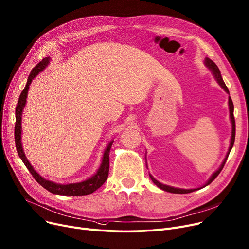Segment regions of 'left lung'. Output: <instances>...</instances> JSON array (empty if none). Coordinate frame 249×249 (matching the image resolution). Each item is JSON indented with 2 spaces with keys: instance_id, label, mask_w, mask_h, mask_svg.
Returning <instances> with one entry per match:
<instances>
[{
  "instance_id": "left-lung-1",
  "label": "left lung",
  "mask_w": 249,
  "mask_h": 249,
  "mask_svg": "<svg viewBox=\"0 0 249 249\" xmlns=\"http://www.w3.org/2000/svg\"><path fill=\"white\" fill-rule=\"evenodd\" d=\"M205 65L207 66V67L212 71V73H213V75H214V77H215V79L217 80V82L219 83V85L229 94V91H228V88L226 87V85H225V83H224V81H223V79H222V77H221V74H220V71H219V69H218V67H217V65L215 64L212 60H210L209 58H205ZM228 104H229V113H230V119H231V123H232V135H231V141H230V146H229V150H228V153H227V155H226V157H225V159H224V161L222 162V164H221V166H220V168L216 171V172H214L213 173V175L210 177V179L208 180V182L207 183L203 186V187H205V186H207L208 184H210L211 182L216 178L217 176H218V174L221 172V170L223 169V167H224V164H225V162H226V160H227V158H228V155H229V153H230V151H231V149H232V147H233V144H234V140H235V119H234V115H233V110H234V106H233V102H232V100H231V98H230V96H229V98H228ZM149 176H150V178H151V180L153 181V183L155 184V185H157L160 189H162V190H164V191H167V192H171V193H179V194H185V193H190V192H193V191H195V190H197V189H200V188H196V189H180V188H174V187H171V186H167V185H164V184H162V183H160V182H158L156 179H154L153 178V176L152 175H150L149 174Z\"/></svg>"
}]
</instances>
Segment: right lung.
Masks as SVG:
<instances>
[{
	"instance_id": "obj_1",
	"label": "right lung",
	"mask_w": 249,
	"mask_h": 249,
	"mask_svg": "<svg viewBox=\"0 0 249 249\" xmlns=\"http://www.w3.org/2000/svg\"><path fill=\"white\" fill-rule=\"evenodd\" d=\"M49 61H50L49 57L44 58L41 62H39L35 66L34 68L32 69V71L28 77L26 87L24 88V90L22 91V93L19 97V101L16 107V124H15V143H16L17 152H18L19 157L22 159L23 163L25 164V166L28 168V170L30 171L32 176L35 178V180L42 187H44L48 191H50L53 194H58V195H68V196L88 195V194H91L94 191H96L99 187H101L108 178L109 153H110V149L112 147L113 141L110 142L109 145L107 146L106 150L104 152V155H103L101 166L98 169V171L95 175H93L91 178H89L85 181L79 182V183H71V184H66V185L55 183V182L46 180L42 176H40L34 169H33V167L31 166V164L27 160V158L24 154V151H23L22 143H21V132H22L21 122H22V112H23V109L26 104V98H27L29 86L31 84L32 80L46 68V66L49 64Z\"/></svg>"
}]
</instances>
